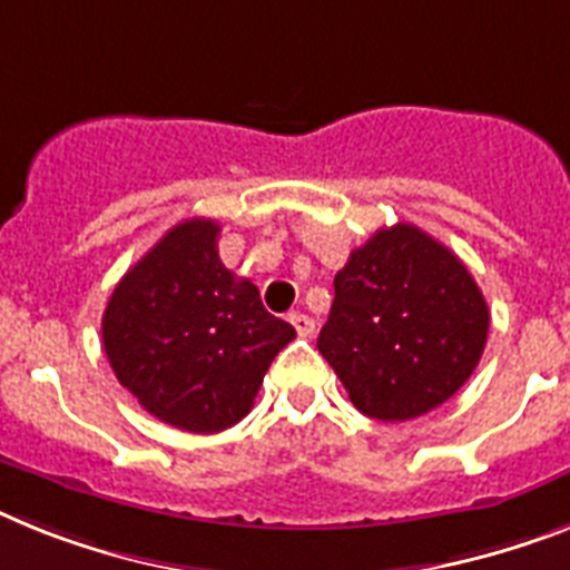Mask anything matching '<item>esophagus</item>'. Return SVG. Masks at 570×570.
I'll list each match as a JSON object with an SVG mask.
<instances>
[{
  "label": "esophagus",
  "instance_id": "esophagus-1",
  "mask_svg": "<svg viewBox=\"0 0 570 570\" xmlns=\"http://www.w3.org/2000/svg\"><path fill=\"white\" fill-rule=\"evenodd\" d=\"M289 322H293V327H295V333H298V336H313L315 333V322L313 318H309L307 313H289Z\"/></svg>",
  "mask_w": 570,
  "mask_h": 570
}]
</instances>
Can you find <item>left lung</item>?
Returning <instances> with one entry per match:
<instances>
[{
	"mask_svg": "<svg viewBox=\"0 0 570 570\" xmlns=\"http://www.w3.org/2000/svg\"><path fill=\"white\" fill-rule=\"evenodd\" d=\"M318 351L362 414L385 423L438 409L481 362L490 309L470 269L396 223L351 252Z\"/></svg>",
	"mask_w": 570,
	"mask_h": 570,
	"instance_id": "8db88e82",
	"label": "left lung"
}]
</instances>
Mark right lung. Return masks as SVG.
Wrapping results in <instances>:
<instances>
[{
  "label": "right lung",
  "instance_id": "add662e5",
  "mask_svg": "<svg viewBox=\"0 0 570 570\" xmlns=\"http://www.w3.org/2000/svg\"><path fill=\"white\" fill-rule=\"evenodd\" d=\"M214 219H185L109 295L104 351L124 389L161 423L194 434L246 417L293 324L219 261Z\"/></svg>",
  "mask_w": 570,
  "mask_h": 570
}]
</instances>
